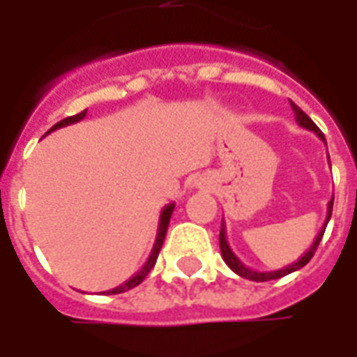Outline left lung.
Masks as SVG:
<instances>
[{"instance_id": "8db88e82", "label": "left lung", "mask_w": 357, "mask_h": 357, "mask_svg": "<svg viewBox=\"0 0 357 357\" xmlns=\"http://www.w3.org/2000/svg\"><path fill=\"white\" fill-rule=\"evenodd\" d=\"M291 107L292 110H294V120H296V124L300 126V128H306V130H310V132H314L319 139L327 145V141H325V135H323V132L317 128V126L314 124V120L307 116L304 110L300 109L298 105H294V102L291 101ZM331 164V160H329ZM333 201H335V197H331L329 204H327V216H325V222H323V227L319 229V233H317V237L314 239V243H312V247L307 248L304 255L300 256L296 262L289 264V266H284V268L281 269H273V271H256V269H250L248 266H245V264L241 262L239 258L235 256V252L231 250V247H229V243H227V237H225V224L222 222V229H220V250H222V256H224L225 264L229 266V268L237 273V275L245 277V279H250V281H269V279H279V277H284L289 275V273H292V271H296V269L304 268L310 260H312V256H314V252L317 250V245H319V241H321L323 233H325V227H327V224H329L331 220V214H333Z\"/></svg>"}]
</instances>
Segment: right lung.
I'll use <instances>...</instances> for the list:
<instances>
[{"instance_id":"right-lung-1","label":"right lung","mask_w":357,"mask_h":357,"mask_svg":"<svg viewBox=\"0 0 357 357\" xmlns=\"http://www.w3.org/2000/svg\"><path fill=\"white\" fill-rule=\"evenodd\" d=\"M86 114H88V109L82 110L80 114H74V116H68L65 118V120H61V122H57V124L51 128L50 132H55V130H59V128H65V126H70V124H76V122H80V120H84L86 118ZM45 133V135H47ZM174 208H176V204L174 202H170V204H166L162 208V212H160V220H158V231H156V239H155V245H153V250H151V255H149L147 262L143 264V268L135 273V275H132L126 283L118 284V287H114V289H110V291H105L102 294H120V292H126L130 291V289H133V287H137V284L147 277V273L153 269V266H155L156 258H158V252H160V248H162V243H164V237H166V231H168V224H170V218H172V212H174Z\"/></svg>"}]
</instances>
